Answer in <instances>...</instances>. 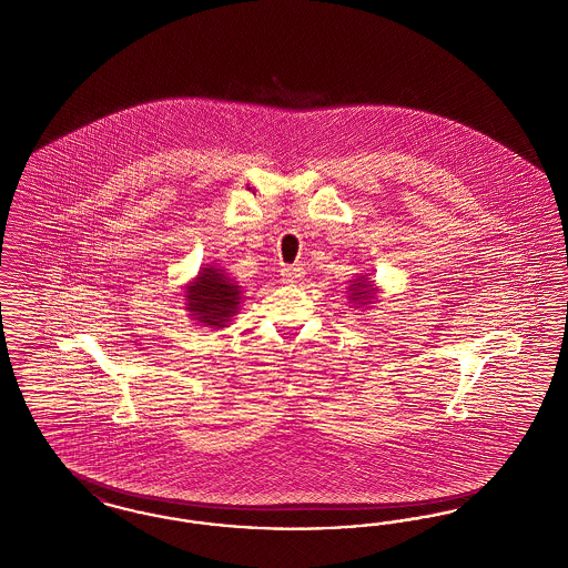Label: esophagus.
I'll use <instances>...</instances> for the list:
<instances>
[{
    "mask_svg": "<svg viewBox=\"0 0 568 568\" xmlns=\"http://www.w3.org/2000/svg\"><path fill=\"white\" fill-rule=\"evenodd\" d=\"M302 276H304V268L302 266H283L281 268V281L287 283V285L297 283Z\"/></svg>",
    "mask_w": 568,
    "mask_h": 568,
    "instance_id": "34e87169",
    "label": "esophagus"
}]
</instances>
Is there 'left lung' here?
Here are the masks:
<instances>
[{
    "label": "left lung",
    "instance_id": "left-lung-1",
    "mask_svg": "<svg viewBox=\"0 0 568 568\" xmlns=\"http://www.w3.org/2000/svg\"><path fill=\"white\" fill-rule=\"evenodd\" d=\"M376 287H374V281H369L367 278V274L364 276H357V278H353L351 281V287H348V300L351 302H355V304H359V306H367V304H372L376 297ZM357 306V308H359Z\"/></svg>",
    "mask_w": 568,
    "mask_h": 568
}]
</instances>
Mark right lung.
I'll return each instance as SVG.
<instances>
[{"label": "right lung", "mask_w": 568, "mask_h": 568, "mask_svg": "<svg viewBox=\"0 0 568 568\" xmlns=\"http://www.w3.org/2000/svg\"><path fill=\"white\" fill-rule=\"evenodd\" d=\"M185 308L201 325L226 327L241 306V287L222 268L206 264L199 276L185 285Z\"/></svg>", "instance_id": "add662e5"}]
</instances>
